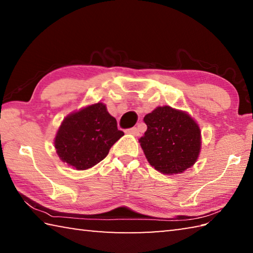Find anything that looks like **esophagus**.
Wrapping results in <instances>:
<instances>
[{
	"label": "esophagus",
	"instance_id": "esophagus-1",
	"mask_svg": "<svg viewBox=\"0 0 253 253\" xmlns=\"http://www.w3.org/2000/svg\"><path fill=\"white\" fill-rule=\"evenodd\" d=\"M127 132H128V134H131V135H135V136L139 135V130H138V128H137V127L129 128V129H127Z\"/></svg>",
	"mask_w": 253,
	"mask_h": 253
}]
</instances>
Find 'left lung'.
<instances>
[{
    "mask_svg": "<svg viewBox=\"0 0 253 253\" xmlns=\"http://www.w3.org/2000/svg\"><path fill=\"white\" fill-rule=\"evenodd\" d=\"M144 122L147 130L139 143L154 169L173 175L194 165L201 151V130L190 115L163 106L147 114Z\"/></svg>",
    "mask_w": 253,
    "mask_h": 253,
    "instance_id": "1",
    "label": "left lung"
}]
</instances>
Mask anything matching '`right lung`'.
<instances>
[{
	"mask_svg": "<svg viewBox=\"0 0 253 253\" xmlns=\"http://www.w3.org/2000/svg\"><path fill=\"white\" fill-rule=\"evenodd\" d=\"M124 136L117 122L97 102L63 119L54 138V147L63 163L76 169H88L108 155L111 146Z\"/></svg>",
	"mask_w": 253,
	"mask_h": 253,
	"instance_id": "obj_1",
	"label": "right lung"
}]
</instances>
